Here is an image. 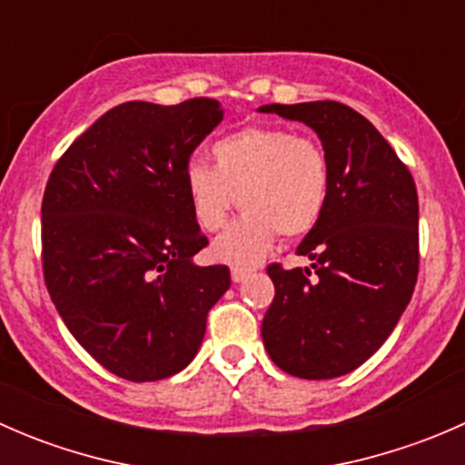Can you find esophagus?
<instances>
[{"label":"esophagus","mask_w":465,"mask_h":465,"mask_svg":"<svg viewBox=\"0 0 465 465\" xmlns=\"http://www.w3.org/2000/svg\"><path fill=\"white\" fill-rule=\"evenodd\" d=\"M250 274H252L250 267H241V265L232 267V281H233V283H241V281H245Z\"/></svg>","instance_id":"34e87169"}]
</instances>
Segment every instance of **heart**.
<instances>
[{"label":"heart","instance_id":"obj_1","mask_svg":"<svg viewBox=\"0 0 465 465\" xmlns=\"http://www.w3.org/2000/svg\"><path fill=\"white\" fill-rule=\"evenodd\" d=\"M213 166L191 159L184 191L204 232H220L233 206L245 211L213 247L220 261L254 265L276 236L299 238L320 223L331 186L322 143L279 125H247L211 145Z\"/></svg>","mask_w":465,"mask_h":465}]
</instances>
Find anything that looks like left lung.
<instances>
[{
  "mask_svg": "<svg viewBox=\"0 0 465 465\" xmlns=\"http://www.w3.org/2000/svg\"><path fill=\"white\" fill-rule=\"evenodd\" d=\"M320 134L331 166L326 209L299 256L267 265L274 299L261 335L272 362L308 380L344 376L391 335L419 276V193L410 168L360 112L337 101L262 105Z\"/></svg>",
  "mask_w": 465,
  "mask_h": 465,
  "instance_id": "1",
  "label": "left lung"
}]
</instances>
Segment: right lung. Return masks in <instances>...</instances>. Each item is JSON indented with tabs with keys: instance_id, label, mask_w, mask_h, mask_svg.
<instances>
[{
	"instance_id": "right-lung-1",
	"label": "right lung",
	"mask_w": 465,
	"mask_h": 465,
	"mask_svg": "<svg viewBox=\"0 0 465 465\" xmlns=\"http://www.w3.org/2000/svg\"><path fill=\"white\" fill-rule=\"evenodd\" d=\"M213 98L112 107L55 162L42 198V272L69 332L130 382L182 371L198 353L227 265L184 191L193 150L223 121Z\"/></svg>"
}]
</instances>
